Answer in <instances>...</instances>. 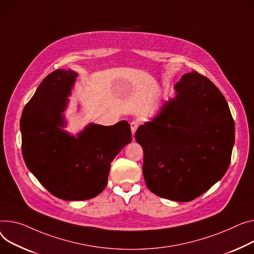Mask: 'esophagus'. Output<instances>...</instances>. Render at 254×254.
Instances as JSON below:
<instances>
[{
    "instance_id": "obj_1",
    "label": "esophagus",
    "mask_w": 254,
    "mask_h": 254,
    "mask_svg": "<svg viewBox=\"0 0 254 254\" xmlns=\"http://www.w3.org/2000/svg\"><path fill=\"white\" fill-rule=\"evenodd\" d=\"M138 123L137 122H131L130 123V129H131V133H132V136L134 134V132H136V130H137V128H138Z\"/></svg>"
}]
</instances>
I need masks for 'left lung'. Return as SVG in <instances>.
<instances>
[{
	"label": "left lung",
	"instance_id": "1",
	"mask_svg": "<svg viewBox=\"0 0 254 254\" xmlns=\"http://www.w3.org/2000/svg\"><path fill=\"white\" fill-rule=\"evenodd\" d=\"M134 134L144 150L148 189L173 201L187 202L206 192L228 171L235 143V123L223 94L196 71L175 86Z\"/></svg>",
	"mask_w": 254,
	"mask_h": 254
}]
</instances>
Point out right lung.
<instances>
[{
  "instance_id": "obj_1",
  "label": "right lung",
  "mask_w": 254,
  "mask_h": 254,
  "mask_svg": "<svg viewBox=\"0 0 254 254\" xmlns=\"http://www.w3.org/2000/svg\"><path fill=\"white\" fill-rule=\"evenodd\" d=\"M76 76L71 69L47 75L20 118L27 168L51 194L66 201L88 200L102 192L110 163L131 142L126 121L110 127L91 123L76 136L64 129L63 112Z\"/></svg>"
}]
</instances>
